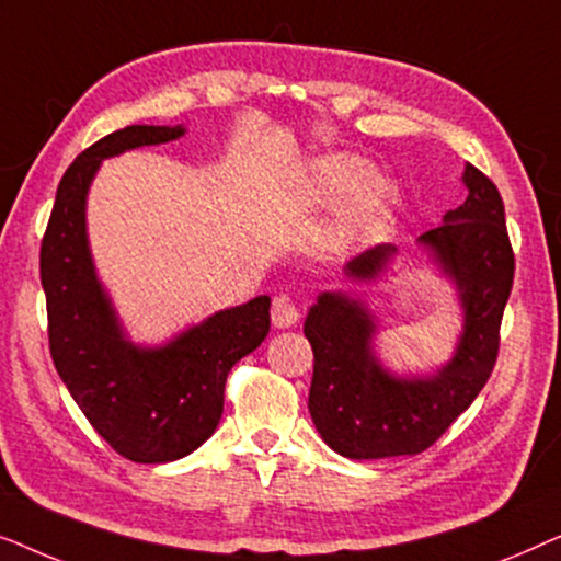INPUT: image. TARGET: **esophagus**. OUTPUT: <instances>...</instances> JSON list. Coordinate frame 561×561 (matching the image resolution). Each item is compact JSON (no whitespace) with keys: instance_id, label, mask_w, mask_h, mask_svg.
<instances>
[{"instance_id":"34e87169","label":"esophagus","mask_w":561,"mask_h":561,"mask_svg":"<svg viewBox=\"0 0 561 561\" xmlns=\"http://www.w3.org/2000/svg\"><path fill=\"white\" fill-rule=\"evenodd\" d=\"M271 317H273V324L278 329H288L294 327L298 321V306L294 304V298L290 296H275L273 298V309H271Z\"/></svg>"}]
</instances>
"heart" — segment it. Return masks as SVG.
Segmentation results:
<instances>
[{"label": "heart", "instance_id": "obj_1", "mask_svg": "<svg viewBox=\"0 0 561 561\" xmlns=\"http://www.w3.org/2000/svg\"><path fill=\"white\" fill-rule=\"evenodd\" d=\"M309 188L319 202H336V221L344 234H355L380 217L390 198V186L380 173L363 168L357 158L324 156L311 160Z\"/></svg>", "mask_w": 561, "mask_h": 561}]
</instances>
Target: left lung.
Instances as JSON below:
<instances>
[{
	"label": "left lung",
	"mask_w": 561,
	"mask_h": 561,
	"mask_svg": "<svg viewBox=\"0 0 561 561\" xmlns=\"http://www.w3.org/2000/svg\"><path fill=\"white\" fill-rule=\"evenodd\" d=\"M467 198L444 225L419 237L421 250L455 283L462 332L455 352L428 375H396L375 352L378 319L355 290H324L304 321L313 350L309 411L329 447L350 459L419 455L447 432L495 367L501 319L513 286V250L495 183L467 163ZM396 244H375L344 265L352 283L388 271Z\"/></svg>",
	"instance_id": "left-lung-1"
}]
</instances>
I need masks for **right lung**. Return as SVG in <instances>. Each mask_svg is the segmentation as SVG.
<instances>
[{"label":"right lung","instance_id":"1","mask_svg":"<svg viewBox=\"0 0 561 561\" xmlns=\"http://www.w3.org/2000/svg\"><path fill=\"white\" fill-rule=\"evenodd\" d=\"M183 135V125H129L83 150L58 183L41 248L53 365L89 424L140 465L173 462L209 439L225 411L229 370L271 332V296H257L145 347L129 340L99 280L87 198L102 160Z\"/></svg>","mask_w":561,"mask_h":561}]
</instances>
